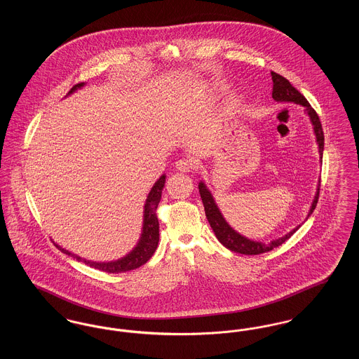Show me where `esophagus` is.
<instances>
[{"mask_svg": "<svg viewBox=\"0 0 359 359\" xmlns=\"http://www.w3.org/2000/svg\"><path fill=\"white\" fill-rule=\"evenodd\" d=\"M175 167H176V170H177V171L189 172L192 171V168H194V164H192V161H189V160L183 158V160H179V161H176Z\"/></svg>", "mask_w": 359, "mask_h": 359, "instance_id": "1", "label": "esophagus"}]
</instances>
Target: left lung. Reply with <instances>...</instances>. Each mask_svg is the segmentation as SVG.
I'll list each match as a JSON object with an SVG mask.
<instances>
[{
    "instance_id": "left-lung-1",
    "label": "left lung",
    "mask_w": 359,
    "mask_h": 359,
    "mask_svg": "<svg viewBox=\"0 0 359 359\" xmlns=\"http://www.w3.org/2000/svg\"><path fill=\"white\" fill-rule=\"evenodd\" d=\"M272 81H273V91H272V98L276 102H292L296 104H302L304 107V111L309 117V121L312 123V129L316 137V142H318V148H319V154L320 158L323 157V149H325V135H323V129H322V123L316 114V111L311 107V104L308 103L307 100L304 98V95H302V93H299L293 86L290 85V81L285 79L284 76L272 72ZM199 192H201V198L205 205V217L207 221L210 223L214 234L217 236L218 241L222 243L224 248H227L231 252L241 253V255H261V253H266L271 252L274 248L280 246L281 243H284L287 239L290 238V236L299 230V226H296L293 230H290V233H287L285 236L280 237V238L273 239L268 243L265 242H259V241H253L249 239L242 234H239L238 231H236L229 223L226 222V219L223 218L222 212L219 210V207L217 205L211 191L207 188L205 182H199ZM320 180L316 188L313 201L309 207L307 218L313 212L316 203H318V198H319V189H320Z\"/></svg>"
}]
</instances>
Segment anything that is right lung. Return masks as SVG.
<instances>
[{
	"label": "right lung",
	"mask_w": 359,
	"mask_h": 359,
	"mask_svg": "<svg viewBox=\"0 0 359 359\" xmlns=\"http://www.w3.org/2000/svg\"><path fill=\"white\" fill-rule=\"evenodd\" d=\"M86 83H78L74 86L69 90V94L75 93L76 90L82 88ZM165 175H161L160 179L154 184V187L151 188L145 205H144V217H142V230H141V236L137 242L136 246L126 255V256L118 258L116 261H107V262H98V261H90L82 257L76 256L74 253H71L69 250H66L65 248H62L60 245L55 243V246L65 255L74 257L78 261L85 262L86 265L100 269L102 272L107 273H122V272H128V271H133L140 268L141 265H144L151 257L154 256L157 245H158V219L156 215V210L157 205L160 203L161 199V192L165 184Z\"/></svg>",
	"instance_id": "obj_1"
}]
</instances>
